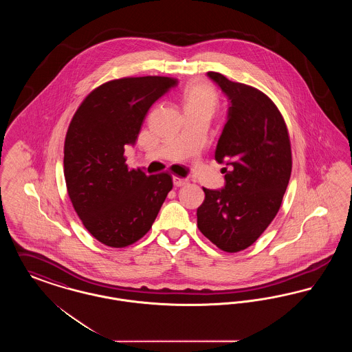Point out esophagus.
Listing matches in <instances>:
<instances>
[{"mask_svg": "<svg viewBox=\"0 0 352 352\" xmlns=\"http://www.w3.org/2000/svg\"><path fill=\"white\" fill-rule=\"evenodd\" d=\"M173 182H174V186H177V187H182V186L188 184V179H187V178H179V177H174V178H173Z\"/></svg>", "mask_w": 352, "mask_h": 352, "instance_id": "esophagus-1", "label": "esophagus"}]
</instances>
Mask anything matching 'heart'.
I'll list each match as a JSON object with an SVG mask.
<instances>
[{
  "label": "heart",
  "instance_id": "1",
  "mask_svg": "<svg viewBox=\"0 0 352 352\" xmlns=\"http://www.w3.org/2000/svg\"><path fill=\"white\" fill-rule=\"evenodd\" d=\"M218 105V95L210 84L197 82L190 84L184 92V111L187 109H206L214 112Z\"/></svg>",
  "mask_w": 352,
  "mask_h": 352
}]
</instances>
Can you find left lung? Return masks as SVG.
Listing matches in <instances>:
<instances>
[{
  "instance_id": "1",
  "label": "left lung",
  "mask_w": 352,
  "mask_h": 352,
  "mask_svg": "<svg viewBox=\"0 0 352 352\" xmlns=\"http://www.w3.org/2000/svg\"><path fill=\"white\" fill-rule=\"evenodd\" d=\"M230 102L215 160L223 188H203L198 228L221 251L252 245L277 215L292 173L287 128L273 101L261 91L207 72Z\"/></svg>"
}]
</instances>
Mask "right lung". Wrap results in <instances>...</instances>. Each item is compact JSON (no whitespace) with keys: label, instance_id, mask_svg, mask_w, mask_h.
<instances>
[{"label":"right lung","instance_id":"1","mask_svg":"<svg viewBox=\"0 0 352 352\" xmlns=\"http://www.w3.org/2000/svg\"><path fill=\"white\" fill-rule=\"evenodd\" d=\"M178 79L124 78L102 84L78 108L65 142L68 197L88 232L122 248L151 228L168 191L171 175L129 170L124 151L135 144L151 105Z\"/></svg>","mask_w":352,"mask_h":352}]
</instances>
